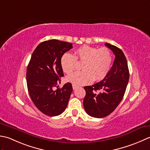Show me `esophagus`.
<instances>
[{"instance_id": "34e87169", "label": "esophagus", "mask_w": 150, "mask_h": 150, "mask_svg": "<svg viewBox=\"0 0 150 150\" xmlns=\"http://www.w3.org/2000/svg\"><path fill=\"white\" fill-rule=\"evenodd\" d=\"M78 87V86H77V85H74V84L72 85V88H73V89H74V90H76Z\"/></svg>"}]
</instances>
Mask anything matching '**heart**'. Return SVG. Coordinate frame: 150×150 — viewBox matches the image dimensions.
<instances>
[{
	"instance_id": "1",
	"label": "heart",
	"mask_w": 150,
	"mask_h": 150,
	"mask_svg": "<svg viewBox=\"0 0 150 150\" xmlns=\"http://www.w3.org/2000/svg\"><path fill=\"white\" fill-rule=\"evenodd\" d=\"M77 62L83 63L82 71L76 72L67 76V81L76 85L88 84L93 80L98 81L108 74L112 62V56L108 48H98L83 45L76 50L74 55L65 53L61 58L63 72L70 74L74 71Z\"/></svg>"
}]
</instances>
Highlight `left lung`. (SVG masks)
Segmentation results:
<instances>
[{
	"label": "left lung",
	"instance_id": "obj_1",
	"mask_svg": "<svg viewBox=\"0 0 150 150\" xmlns=\"http://www.w3.org/2000/svg\"><path fill=\"white\" fill-rule=\"evenodd\" d=\"M115 56L108 74L102 81L92 86H85L83 100L87 113L94 118H103L110 115L120 103L126 92L129 78L127 62L120 48L105 43Z\"/></svg>",
	"mask_w": 150,
	"mask_h": 150
}]
</instances>
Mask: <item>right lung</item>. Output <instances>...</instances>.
<instances>
[{"instance_id": "obj_1", "label": "right lung", "mask_w": 150, "mask_h": 150, "mask_svg": "<svg viewBox=\"0 0 150 150\" xmlns=\"http://www.w3.org/2000/svg\"><path fill=\"white\" fill-rule=\"evenodd\" d=\"M72 48L71 42L56 39L42 42L33 51L27 67L30 96L36 108L50 117L59 115L65 111L72 92L71 83L54 90L64 76L61 58Z\"/></svg>"}]
</instances>
